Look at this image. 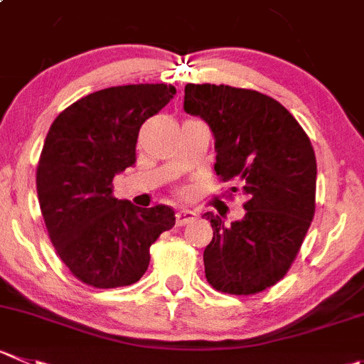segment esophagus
<instances>
[{
  "mask_svg": "<svg viewBox=\"0 0 364 364\" xmlns=\"http://www.w3.org/2000/svg\"><path fill=\"white\" fill-rule=\"evenodd\" d=\"M196 218L195 210H189V209H182L176 213V223L182 227V225H188L189 221H193Z\"/></svg>",
  "mask_w": 364,
  "mask_h": 364,
  "instance_id": "esophagus-1",
  "label": "esophagus"
}]
</instances>
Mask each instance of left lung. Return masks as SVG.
<instances>
[{
	"label": "left lung",
	"instance_id": "8db88e82",
	"mask_svg": "<svg viewBox=\"0 0 364 364\" xmlns=\"http://www.w3.org/2000/svg\"><path fill=\"white\" fill-rule=\"evenodd\" d=\"M184 110L214 136L221 180L247 195L245 216H203L213 241L203 250L207 282L230 295H254L279 282L295 261L314 216L316 157L299 121L252 89L188 84Z\"/></svg>",
	"mask_w": 364,
	"mask_h": 364
}]
</instances>
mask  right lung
I'll list each match as a JSON object with an SVG mask.
<instances>
[{
  "label": "right lung",
  "instance_id": "add662e5",
  "mask_svg": "<svg viewBox=\"0 0 364 364\" xmlns=\"http://www.w3.org/2000/svg\"><path fill=\"white\" fill-rule=\"evenodd\" d=\"M175 92L166 84L102 89L51 123L37 166L41 213L58 257L92 288L137 282L150 247L175 225L171 207L143 209L112 196L114 176L136 162L141 124Z\"/></svg>",
  "mask_w": 364,
  "mask_h": 364
}]
</instances>
